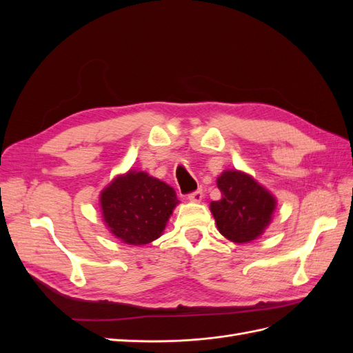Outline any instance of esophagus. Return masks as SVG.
I'll list each match as a JSON object with an SVG mask.
<instances>
[{"label": "esophagus", "mask_w": 353, "mask_h": 353, "mask_svg": "<svg viewBox=\"0 0 353 353\" xmlns=\"http://www.w3.org/2000/svg\"><path fill=\"white\" fill-rule=\"evenodd\" d=\"M188 199L193 200V201H200L203 199V191L201 188L196 190V191H191V193L188 194Z\"/></svg>", "instance_id": "esophagus-1"}]
</instances>
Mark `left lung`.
I'll list each match as a JSON object with an SVG mask.
<instances>
[{
  "label": "left lung",
  "mask_w": 353,
  "mask_h": 353,
  "mask_svg": "<svg viewBox=\"0 0 353 353\" xmlns=\"http://www.w3.org/2000/svg\"><path fill=\"white\" fill-rule=\"evenodd\" d=\"M221 199L210 203V210L222 236L234 243L259 237L275 209L274 197L256 181L239 170H227L218 181Z\"/></svg>",
  "instance_id": "left-lung-1"
}]
</instances>
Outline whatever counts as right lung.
<instances>
[{"mask_svg": "<svg viewBox=\"0 0 353 353\" xmlns=\"http://www.w3.org/2000/svg\"><path fill=\"white\" fill-rule=\"evenodd\" d=\"M104 222L117 239L141 245L156 240L176 206L175 190L145 172L130 170L101 193Z\"/></svg>", "mask_w": 353, "mask_h": 353, "instance_id": "obj_1", "label": "right lung"}]
</instances>
